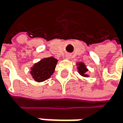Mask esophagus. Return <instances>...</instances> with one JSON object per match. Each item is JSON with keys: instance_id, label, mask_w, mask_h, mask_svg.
<instances>
[{"instance_id": "34e87169", "label": "esophagus", "mask_w": 123, "mask_h": 123, "mask_svg": "<svg viewBox=\"0 0 123 123\" xmlns=\"http://www.w3.org/2000/svg\"><path fill=\"white\" fill-rule=\"evenodd\" d=\"M70 57H71L70 55H66V58H67V59H69Z\"/></svg>"}]
</instances>
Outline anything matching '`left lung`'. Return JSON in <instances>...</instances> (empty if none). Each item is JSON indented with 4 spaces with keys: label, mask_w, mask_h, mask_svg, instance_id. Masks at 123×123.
<instances>
[{
    "label": "left lung",
    "mask_w": 123,
    "mask_h": 123,
    "mask_svg": "<svg viewBox=\"0 0 123 123\" xmlns=\"http://www.w3.org/2000/svg\"><path fill=\"white\" fill-rule=\"evenodd\" d=\"M78 66L77 68H78V72L80 75L84 76V77H88V75L86 74V72H88V69L86 68V66L84 65V63H78L77 64Z\"/></svg>",
    "instance_id": "1"
}]
</instances>
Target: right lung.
Instances as JSON below:
<instances>
[{
    "instance_id": "1",
    "label": "right lung",
    "mask_w": 123,
    "mask_h": 123,
    "mask_svg": "<svg viewBox=\"0 0 123 123\" xmlns=\"http://www.w3.org/2000/svg\"><path fill=\"white\" fill-rule=\"evenodd\" d=\"M57 63V60L53 57L42 59L31 68V74L35 81L43 82L52 75Z\"/></svg>"
}]
</instances>
